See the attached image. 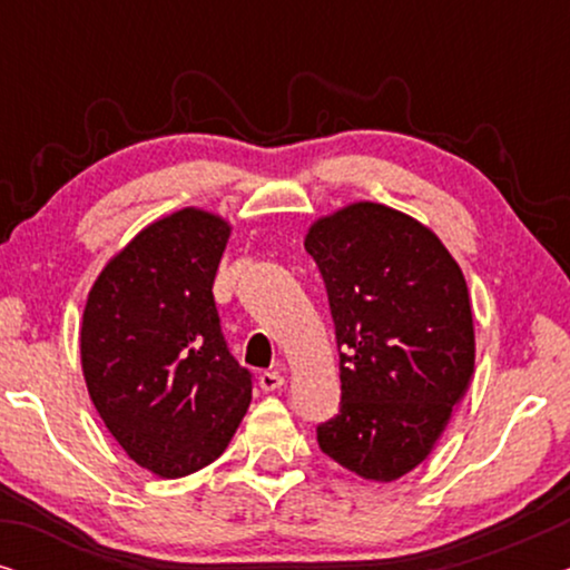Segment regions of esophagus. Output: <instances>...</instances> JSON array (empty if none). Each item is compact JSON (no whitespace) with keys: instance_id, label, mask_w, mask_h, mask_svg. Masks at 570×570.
Listing matches in <instances>:
<instances>
[{"instance_id":"obj_1","label":"esophagus","mask_w":570,"mask_h":570,"mask_svg":"<svg viewBox=\"0 0 570 570\" xmlns=\"http://www.w3.org/2000/svg\"><path fill=\"white\" fill-rule=\"evenodd\" d=\"M283 384H285L283 371H264L259 376L262 392H277V389H283Z\"/></svg>"}]
</instances>
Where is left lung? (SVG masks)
I'll return each instance as SVG.
<instances>
[{
	"mask_svg": "<svg viewBox=\"0 0 570 570\" xmlns=\"http://www.w3.org/2000/svg\"><path fill=\"white\" fill-rule=\"evenodd\" d=\"M337 334L340 412L318 449L365 480L392 482L423 462L474 371L462 269L415 217L355 202L308 228Z\"/></svg>",
	"mask_w": 570,
	"mask_h": 570,
	"instance_id": "obj_1",
	"label": "left lung"
}]
</instances>
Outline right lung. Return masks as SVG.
<instances>
[{
  "label": "right lung",
  "instance_id": "add662e5",
  "mask_svg": "<svg viewBox=\"0 0 570 570\" xmlns=\"http://www.w3.org/2000/svg\"><path fill=\"white\" fill-rule=\"evenodd\" d=\"M230 225L184 207L139 230L90 287L80 355L90 400L139 466L174 480L215 462L252 402L213 283Z\"/></svg>",
  "mask_w": 570,
  "mask_h": 570
}]
</instances>
